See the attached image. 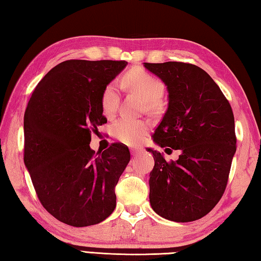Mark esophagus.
Segmentation results:
<instances>
[{"mask_svg":"<svg viewBox=\"0 0 261 261\" xmlns=\"http://www.w3.org/2000/svg\"><path fill=\"white\" fill-rule=\"evenodd\" d=\"M130 152L133 155H137V154H140L142 152V148L141 147H132Z\"/></svg>","mask_w":261,"mask_h":261,"instance_id":"1","label":"esophagus"}]
</instances>
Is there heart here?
Wrapping results in <instances>:
<instances>
[{"mask_svg": "<svg viewBox=\"0 0 261 261\" xmlns=\"http://www.w3.org/2000/svg\"><path fill=\"white\" fill-rule=\"evenodd\" d=\"M123 83L132 91L140 93L146 99L147 108L151 111L161 109V97L164 93V84L142 67H134L125 73ZM119 103L118 87L115 81L109 82L101 94V109L102 113L111 117L117 110ZM150 129V124L146 120H135L130 118H119L111 127L113 135L117 140L127 145H137Z\"/></svg>", "mask_w": 261, "mask_h": 261, "instance_id": "1", "label": "heart"}]
</instances>
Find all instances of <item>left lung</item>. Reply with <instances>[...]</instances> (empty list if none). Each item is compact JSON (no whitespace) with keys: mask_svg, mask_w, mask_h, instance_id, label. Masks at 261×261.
I'll use <instances>...</instances> for the list:
<instances>
[{"mask_svg":"<svg viewBox=\"0 0 261 261\" xmlns=\"http://www.w3.org/2000/svg\"><path fill=\"white\" fill-rule=\"evenodd\" d=\"M168 90V109L153 134L166 152L180 150L177 161L153 154L150 203L173 222L199 220L214 208L226 188L237 151L234 116L219 86L200 67L182 62L144 63Z\"/></svg>","mask_w":261,"mask_h":261,"instance_id":"8db88e82","label":"left lung"}]
</instances>
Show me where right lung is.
<instances>
[{"label":"right lung","instance_id":"1","mask_svg":"<svg viewBox=\"0 0 261 261\" xmlns=\"http://www.w3.org/2000/svg\"><path fill=\"white\" fill-rule=\"evenodd\" d=\"M126 61L70 60L53 67L34 90L23 120V160L41 205L67 225L102 222L116 207L115 187L130 160L114 143L95 153L91 133L107 123L105 87Z\"/></svg>","mask_w":261,"mask_h":261}]
</instances>
